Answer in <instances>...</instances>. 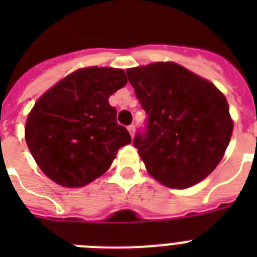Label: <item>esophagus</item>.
<instances>
[{
  "instance_id": "1",
  "label": "esophagus",
  "mask_w": 257,
  "mask_h": 257,
  "mask_svg": "<svg viewBox=\"0 0 257 257\" xmlns=\"http://www.w3.org/2000/svg\"><path fill=\"white\" fill-rule=\"evenodd\" d=\"M128 131H129V133H131V136L133 137V135H135V125L133 124L128 125Z\"/></svg>"
}]
</instances>
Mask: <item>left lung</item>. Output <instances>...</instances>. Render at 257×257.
Instances as JSON below:
<instances>
[{"mask_svg":"<svg viewBox=\"0 0 257 257\" xmlns=\"http://www.w3.org/2000/svg\"><path fill=\"white\" fill-rule=\"evenodd\" d=\"M147 113L133 145L155 179L167 187L188 188L217 167L233 122L223 93L173 62L126 70Z\"/></svg>","mask_w":257,"mask_h":257,"instance_id":"obj_1","label":"left lung"}]
</instances>
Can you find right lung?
I'll return each instance as SVG.
<instances>
[{"label": "right lung", "mask_w": 257, "mask_h": 257, "mask_svg": "<svg viewBox=\"0 0 257 257\" xmlns=\"http://www.w3.org/2000/svg\"><path fill=\"white\" fill-rule=\"evenodd\" d=\"M126 81L121 69L85 68L66 76L34 104L26 120V144L54 183L70 188L90 183L132 141L108 101Z\"/></svg>", "instance_id": "1"}]
</instances>
